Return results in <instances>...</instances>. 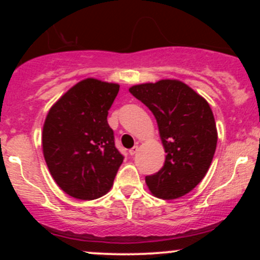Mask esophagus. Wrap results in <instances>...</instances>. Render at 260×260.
Returning <instances> with one entry per match:
<instances>
[{"instance_id": "34e87169", "label": "esophagus", "mask_w": 260, "mask_h": 260, "mask_svg": "<svg viewBox=\"0 0 260 260\" xmlns=\"http://www.w3.org/2000/svg\"><path fill=\"white\" fill-rule=\"evenodd\" d=\"M138 150H139V148H138V147H133L132 149H129V155H134V154H137V153H138Z\"/></svg>"}]
</instances>
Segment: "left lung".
Segmentation results:
<instances>
[{"label":"left lung","mask_w":260,"mask_h":260,"mask_svg":"<svg viewBox=\"0 0 260 260\" xmlns=\"http://www.w3.org/2000/svg\"><path fill=\"white\" fill-rule=\"evenodd\" d=\"M156 118L166 157L162 169L147 176L150 193L161 199L187 194L207 175L217 144L215 118L202 95L178 79L129 88Z\"/></svg>","instance_id":"obj_1"}]
</instances>
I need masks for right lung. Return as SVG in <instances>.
Returning <instances> with one entry per match:
<instances>
[{
	"label": "right lung",
	"mask_w": 260,
	"mask_h": 260,
	"mask_svg": "<svg viewBox=\"0 0 260 260\" xmlns=\"http://www.w3.org/2000/svg\"><path fill=\"white\" fill-rule=\"evenodd\" d=\"M118 90L117 83L85 78L47 112L41 134L45 161L57 186L73 198L106 194L123 161L107 123Z\"/></svg>",
	"instance_id": "right-lung-1"
}]
</instances>
